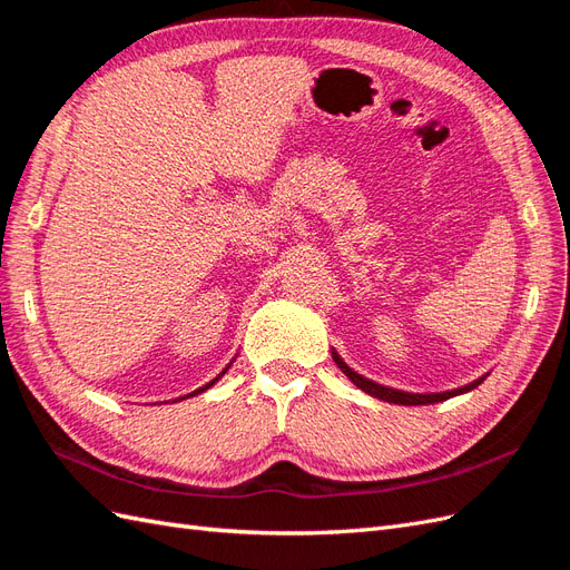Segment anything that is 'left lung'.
<instances>
[{"mask_svg":"<svg viewBox=\"0 0 570 570\" xmlns=\"http://www.w3.org/2000/svg\"><path fill=\"white\" fill-rule=\"evenodd\" d=\"M333 361L337 364V368L350 377V381L358 387V390H364L366 394H371V396H375V400H383V402H390V404H404V406H419V404H435V402H444V400H452V396H459V394H463V392H471V390H475L482 381H485V377L490 375V373H485V375H480L478 381H473V383H469V385H463V387H456V390H446V392H425V394H421V392H404V390H394V387H387V385H381V383H375V381H368V377H364L361 373H356L354 368H350L347 364H344V358L333 350Z\"/></svg>","mask_w":570,"mask_h":570,"instance_id":"obj_1","label":"left lung"}]
</instances>
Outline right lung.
Returning <instances> with one entry per match:
<instances>
[{"instance_id": "add662e5", "label": "right lung", "mask_w": 570, "mask_h": 570, "mask_svg": "<svg viewBox=\"0 0 570 570\" xmlns=\"http://www.w3.org/2000/svg\"><path fill=\"white\" fill-rule=\"evenodd\" d=\"M233 361H235V358H233ZM233 361H230V364H228V366H226V368H223V371H220V373H218V375H216V377H214V381H209V383H206V385H202V387H197V390H195V392H189V394H185V396H178V400H174V402H180V400H187V396H195V394H199V392H206V390H209V387H212V385H216V383H218V381H220V377H223V375H226V373H228V368H230V366H233Z\"/></svg>"}]
</instances>
